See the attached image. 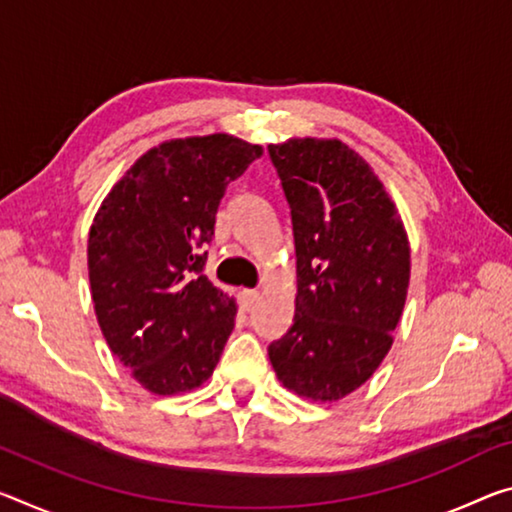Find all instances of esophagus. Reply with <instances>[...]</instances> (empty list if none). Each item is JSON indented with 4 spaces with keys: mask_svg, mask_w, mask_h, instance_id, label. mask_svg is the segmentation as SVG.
<instances>
[{
    "mask_svg": "<svg viewBox=\"0 0 512 512\" xmlns=\"http://www.w3.org/2000/svg\"><path fill=\"white\" fill-rule=\"evenodd\" d=\"M239 298H241V305L246 307V310H250V307H253V305L257 303L259 291H257V289H241V291H239Z\"/></svg>",
    "mask_w": 512,
    "mask_h": 512,
    "instance_id": "obj_1",
    "label": "esophagus"
}]
</instances>
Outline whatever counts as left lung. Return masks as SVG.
Here are the masks:
<instances>
[{
  "label": "left lung",
  "instance_id": "1",
  "mask_svg": "<svg viewBox=\"0 0 512 512\" xmlns=\"http://www.w3.org/2000/svg\"><path fill=\"white\" fill-rule=\"evenodd\" d=\"M296 243L294 326L269 346L280 383L337 401L392 348L410 282V243L383 182L337 139L269 145Z\"/></svg>",
  "mask_w": 512,
  "mask_h": 512
}]
</instances>
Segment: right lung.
<instances>
[{"instance_id":"right-lung-1","label":"right lung","mask_w":512,"mask_h":512,"mask_svg":"<svg viewBox=\"0 0 512 512\" xmlns=\"http://www.w3.org/2000/svg\"><path fill=\"white\" fill-rule=\"evenodd\" d=\"M262 148L230 134L157 145L113 186L88 234V280L111 353L152 394L212 376L237 305L205 275L227 184Z\"/></svg>"}]
</instances>
